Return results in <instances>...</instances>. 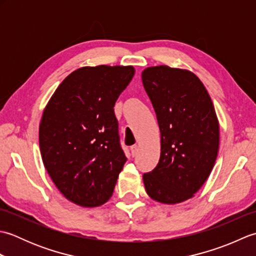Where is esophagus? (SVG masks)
<instances>
[{
	"mask_svg": "<svg viewBox=\"0 0 256 256\" xmlns=\"http://www.w3.org/2000/svg\"><path fill=\"white\" fill-rule=\"evenodd\" d=\"M138 146L136 144L131 146V153H132V156L136 155V154H138Z\"/></svg>",
	"mask_w": 256,
	"mask_h": 256,
	"instance_id": "esophagus-1",
	"label": "esophagus"
}]
</instances>
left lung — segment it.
I'll return each instance as SVG.
<instances>
[{
    "label": "left lung",
    "instance_id": "left-lung-1",
    "mask_svg": "<svg viewBox=\"0 0 256 256\" xmlns=\"http://www.w3.org/2000/svg\"><path fill=\"white\" fill-rule=\"evenodd\" d=\"M142 81L160 131V157L143 175L146 192L162 204L190 199L204 184L219 150V122L200 79L168 66L143 70Z\"/></svg>",
    "mask_w": 256,
    "mask_h": 256
}]
</instances>
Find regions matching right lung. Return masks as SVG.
<instances>
[{"instance_id":"add662e5","label":"right lung","mask_w":256,"mask_h":256,"mask_svg":"<svg viewBox=\"0 0 256 256\" xmlns=\"http://www.w3.org/2000/svg\"><path fill=\"white\" fill-rule=\"evenodd\" d=\"M134 74L132 66L79 68L42 112V162L59 192L76 204L92 208L111 198L128 160L113 108Z\"/></svg>"}]
</instances>
